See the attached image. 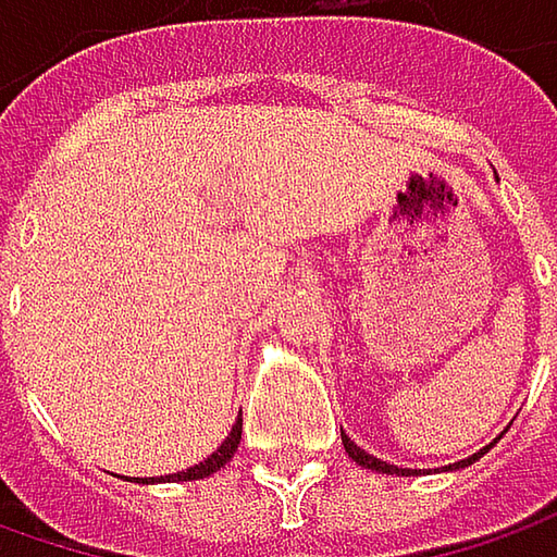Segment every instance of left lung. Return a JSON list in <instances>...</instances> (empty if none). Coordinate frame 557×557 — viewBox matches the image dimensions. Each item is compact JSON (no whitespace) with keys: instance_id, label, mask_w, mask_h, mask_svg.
<instances>
[{"instance_id":"8db88e82","label":"left lung","mask_w":557,"mask_h":557,"mask_svg":"<svg viewBox=\"0 0 557 557\" xmlns=\"http://www.w3.org/2000/svg\"><path fill=\"white\" fill-rule=\"evenodd\" d=\"M341 440H344V449H347V456H350L356 465H362V468H372V471H377V474H403V478H409V474H421V471H412V468H396V465H391V461L374 459V456H369L366 449H359V446H356L354 440L347 437L344 431H341ZM496 440H499V437H496ZM496 440H493L490 446H483L481 453H474V456H468V459H461V461H456V465H449L446 471H456V468H468V465H474V461L481 459L483 453H490V449L496 446Z\"/></svg>"}]
</instances>
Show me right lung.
<instances>
[{
  "label": "right lung",
  "mask_w": 557,
  "mask_h": 557,
  "mask_svg": "<svg viewBox=\"0 0 557 557\" xmlns=\"http://www.w3.org/2000/svg\"><path fill=\"white\" fill-rule=\"evenodd\" d=\"M238 443H242V421H235L232 424V434L220 443V449L213 453V456H207L201 465H195V468H185L180 474H166V478H145L141 483H166V481H201V478H210L213 471H220L225 461L232 459L235 453H238ZM139 481V478H136Z\"/></svg>",
  "instance_id": "1"
}]
</instances>
